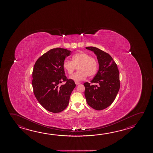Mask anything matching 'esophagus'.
<instances>
[{"instance_id": "obj_1", "label": "esophagus", "mask_w": 153, "mask_h": 153, "mask_svg": "<svg viewBox=\"0 0 153 153\" xmlns=\"http://www.w3.org/2000/svg\"><path fill=\"white\" fill-rule=\"evenodd\" d=\"M75 84L77 85H79V84H80V82H76V81Z\"/></svg>"}]
</instances>
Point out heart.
<instances>
[{
    "label": "heart",
    "mask_w": 153,
    "mask_h": 153,
    "mask_svg": "<svg viewBox=\"0 0 153 153\" xmlns=\"http://www.w3.org/2000/svg\"><path fill=\"white\" fill-rule=\"evenodd\" d=\"M63 67L69 75L72 74L78 67L77 72L70 77L71 79L77 82L84 80L87 76L91 77L95 75L98 70V62L89 54L81 51L73 55L72 61L65 59Z\"/></svg>",
    "instance_id": "obj_1"
}]
</instances>
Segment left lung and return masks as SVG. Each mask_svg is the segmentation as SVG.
I'll use <instances>...</instances> for the list:
<instances>
[{
	"mask_svg": "<svg viewBox=\"0 0 153 153\" xmlns=\"http://www.w3.org/2000/svg\"><path fill=\"white\" fill-rule=\"evenodd\" d=\"M85 48L94 52L99 63L98 73L90 82L96 85L84 83L86 102L94 110H104L112 104L120 88L118 67L107 53L94 47Z\"/></svg>",
	"mask_w": 153,
	"mask_h": 153,
	"instance_id": "1",
	"label": "left lung"
}]
</instances>
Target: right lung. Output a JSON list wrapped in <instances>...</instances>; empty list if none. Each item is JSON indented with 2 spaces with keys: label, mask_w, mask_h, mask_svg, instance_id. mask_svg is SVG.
<instances>
[{
  "label": "right lung",
  "mask_w": 153,
  "mask_h": 153,
  "mask_svg": "<svg viewBox=\"0 0 153 153\" xmlns=\"http://www.w3.org/2000/svg\"><path fill=\"white\" fill-rule=\"evenodd\" d=\"M71 51L66 49H52L35 62L32 73L33 92L38 102L53 113L62 112L69 104L70 95L75 88L73 79L65 75L63 63ZM66 82L61 86L60 84Z\"/></svg>",
  "instance_id": "1"
}]
</instances>
